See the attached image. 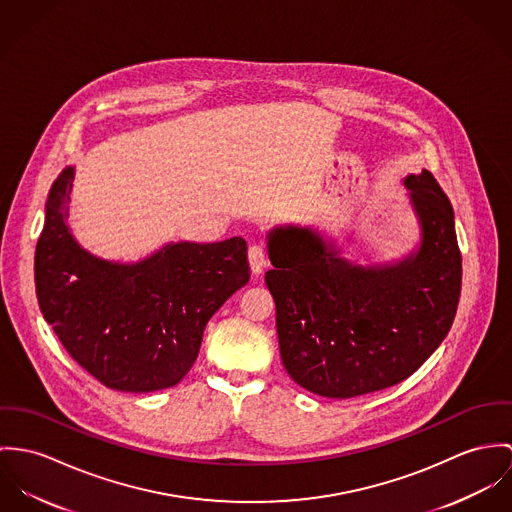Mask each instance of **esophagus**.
Here are the masks:
<instances>
[{
    "mask_svg": "<svg viewBox=\"0 0 512 512\" xmlns=\"http://www.w3.org/2000/svg\"><path fill=\"white\" fill-rule=\"evenodd\" d=\"M247 257H249V265H251V271H253L255 275L263 273V271H265V267L269 265V261H267V255H265V249H263L261 245H257V243H253V245L249 247V251H247Z\"/></svg>",
    "mask_w": 512,
    "mask_h": 512,
    "instance_id": "esophagus-1",
    "label": "esophagus"
}]
</instances>
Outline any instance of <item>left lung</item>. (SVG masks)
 <instances>
[{"instance_id": "1", "label": "left lung", "mask_w": 512, "mask_h": 512, "mask_svg": "<svg viewBox=\"0 0 512 512\" xmlns=\"http://www.w3.org/2000/svg\"><path fill=\"white\" fill-rule=\"evenodd\" d=\"M420 241L400 259L359 265L310 226L267 233L284 369L306 391L351 398L410 377L448 336L461 292L454 208L422 169L402 180Z\"/></svg>"}]
</instances>
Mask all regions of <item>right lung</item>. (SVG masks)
Here are the masks:
<instances>
[{"instance_id": "add662e5", "label": "right lung", "mask_w": 512, "mask_h": 512, "mask_svg": "<svg viewBox=\"0 0 512 512\" xmlns=\"http://www.w3.org/2000/svg\"><path fill=\"white\" fill-rule=\"evenodd\" d=\"M74 167L51 186L35 251L43 318L64 349L115 391L151 393L176 385L194 365L204 328L249 283L247 243L178 241L137 263L86 251L68 226Z\"/></svg>"}]
</instances>
